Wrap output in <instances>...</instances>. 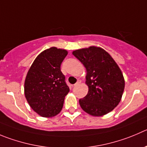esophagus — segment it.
Listing matches in <instances>:
<instances>
[{"instance_id":"esophagus-1","label":"esophagus","mask_w":147,"mask_h":147,"mask_svg":"<svg viewBox=\"0 0 147 147\" xmlns=\"http://www.w3.org/2000/svg\"><path fill=\"white\" fill-rule=\"evenodd\" d=\"M79 84H81V80H78V81H77V82H76V83L75 84H74V86H77V85H79Z\"/></svg>"}]
</instances>
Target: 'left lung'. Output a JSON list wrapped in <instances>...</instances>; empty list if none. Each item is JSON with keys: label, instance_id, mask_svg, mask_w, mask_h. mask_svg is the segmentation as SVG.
Instances as JSON below:
<instances>
[{"label": "left lung", "instance_id": "1", "mask_svg": "<svg viewBox=\"0 0 147 147\" xmlns=\"http://www.w3.org/2000/svg\"><path fill=\"white\" fill-rule=\"evenodd\" d=\"M86 69V83L89 92L79 100L81 107L94 116L112 111L120 102L125 82L117 63L100 47H89L73 52Z\"/></svg>", "mask_w": 147, "mask_h": 147}]
</instances>
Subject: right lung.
Here are the masks:
<instances>
[{
    "label": "right lung",
    "mask_w": 147,
    "mask_h": 147,
    "mask_svg": "<svg viewBox=\"0 0 147 147\" xmlns=\"http://www.w3.org/2000/svg\"><path fill=\"white\" fill-rule=\"evenodd\" d=\"M68 52L50 47L36 58L26 75L24 94L34 111L42 117H53L61 111L69 92L61 65Z\"/></svg>",
    "instance_id": "obj_1"
}]
</instances>
